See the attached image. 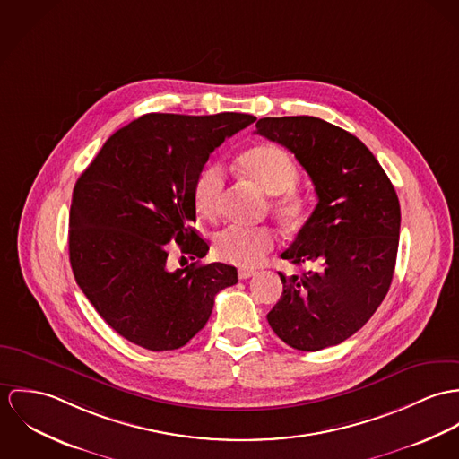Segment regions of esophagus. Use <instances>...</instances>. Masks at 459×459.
Returning a JSON list of instances; mask_svg holds the SVG:
<instances>
[{
  "label": "esophagus",
  "mask_w": 459,
  "mask_h": 459,
  "mask_svg": "<svg viewBox=\"0 0 459 459\" xmlns=\"http://www.w3.org/2000/svg\"><path fill=\"white\" fill-rule=\"evenodd\" d=\"M255 274H256V271H254V269H247V267H243V269L238 271V276H239L241 280H248V278H252Z\"/></svg>",
  "instance_id": "1"
}]
</instances>
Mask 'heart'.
Instances as JSON below:
<instances>
[{
	"instance_id": "1",
	"label": "heart",
	"mask_w": 459,
	"mask_h": 459,
	"mask_svg": "<svg viewBox=\"0 0 459 459\" xmlns=\"http://www.w3.org/2000/svg\"><path fill=\"white\" fill-rule=\"evenodd\" d=\"M239 169L264 194L276 197L273 211L283 221L296 225L305 220V201L294 190L299 169L283 148L258 144L239 156ZM223 188V169L218 163L205 165L194 183V205L205 220L218 218ZM274 245L276 234L267 227H227L214 236L212 252L223 262L250 267L260 264Z\"/></svg>"
}]
</instances>
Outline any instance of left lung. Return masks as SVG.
<instances>
[{
  "label": "left lung",
  "instance_id": "obj_1",
  "mask_svg": "<svg viewBox=\"0 0 459 459\" xmlns=\"http://www.w3.org/2000/svg\"><path fill=\"white\" fill-rule=\"evenodd\" d=\"M256 134L285 146L313 181L318 203L281 258L313 264L280 273L283 294L267 313L280 340L316 352L357 333L389 292L402 211L373 153L347 130L313 116L262 117Z\"/></svg>",
  "mask_w": 459,
  "mask_h": 459
}]
</instances>
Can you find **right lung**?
Listing matches in <instances>:
<instances>
[{"label": "right lung", "mask_w": 459, "mask_h": 459, "mask_svg": "<svg viewBox=\"0 0 459 459\" xmlns=\"http://www.w3.org/2000/svg\"><path fill=\"white\" fill-rule=\"evenodd\" d=\"M255 116L144 114L107 139L81 174L70 205L68 252L77 285L125 340L153 351L186 345L238 269L212 262L170 271L169 243L203 258L192 227L194 183L209 154Z\"/></svg>", "instance_id": "right-lung-1"}]
</instances>
